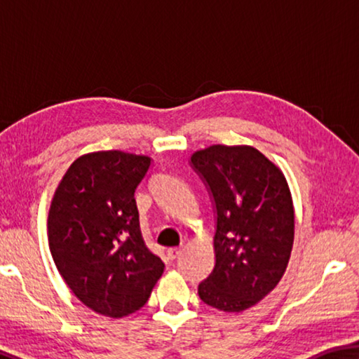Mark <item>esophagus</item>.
<instances>
[{
  "label": "esophagus",
  "instance_id": "obj_1",
  "mask_svg": "<svg viewBox=\"0 0 359 359\" xmlns=\"http://www.w3.org/2000/svg\"><path fill=\"white\" fill-rule=\"evenodd\" d=\"M180 253H182V248H177V247L169 248V250L166 252V255H168V259H171V261L177 259V258L180 257Z\"/></svg>",
  "mask_w": 359,
  "mask_h": 359
}]
</instances>
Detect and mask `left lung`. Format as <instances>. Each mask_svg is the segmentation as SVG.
Masks as SVG:
<instances>
[{
	"mask_svg": "<svg viewBox=\"0 0 359 359\" xmlns=\"http://www.w3.org/2000/svg\"><path fill=\"white\" fill-rule=\"evenodd\" d=\"M190 165L215 214V264L198 294L218 311L242 312L271 293L288 266L294 241L288 184L248 145H212L194 151Z\"/></svg>",
	"mask_w": 359,
	"mask_h": 359,
	"instance_id": "8db88e82",
	"label": "left lung"
}]
</instances>
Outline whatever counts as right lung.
<instances>
[{
    "mask_svg": "<svg viewBox=\"0 0 359 359\" xmlns=\"http://www.w3.org/2000/svg\"><path fill=\"white\" fill-rule=\"evenodd\" d=\"M149 156L95 151L72 163L48 210V247L79 301L121 318L149 301L165 263L141 234L135 193Z\"/></svg>",
    "mask_w": 359,
    "mask_h": 359,
    "instance_id": "add662e5",
    "label": "right lung"
}]
</instances>
